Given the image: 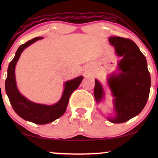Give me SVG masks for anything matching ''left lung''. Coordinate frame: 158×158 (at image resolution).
Instances as JSON below:
<instances>
[{"label":"left lung","mask_w":158,"mask_h":158,"mask_svg":"<svg viewBox=\"0 0 158 158\" xmlns=\"http://www.w3.org/2000/svg\"><path fill=\"white\" fill-rule=\"evenodd\" d=\"M110 44L122 60L118 64L120 73L109 80L114 98L116 116L109 118L112 123L119 124L135 117L142 111L148 101L151 85L150 74L146 58L133 41L119 36H110ZM94 96L101 101L103 90L96 80Z\"/></svg>","instance_id":"left-lung-1"}]
</instances>
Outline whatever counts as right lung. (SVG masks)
Here are the masks:
<instances>
[{
	"label": "right lung",
	"instance_id": "obj_1",
	"mask_svg": "<svg viewBox=\"0 0 158 158\" xmlns=\"http://www.w3.org/2000/svg\"><path fill=\"white\" fill-rule=\"evenodd\" d=\"M42 38L35 37L19 47L15 57L8 65V75L5 83L6 94L15 112L23 119L37 124H48L60 118L66 111L70 95L78 87L83 79L82 76H79L70 81H67L64 84L65 87L61 99L56 104L52 106L33 103L21 96L16 87L15 67L23 49Z\"/></svg>",
	"mask_w": 158,
	"mask_h": 158
}]
</instances>
